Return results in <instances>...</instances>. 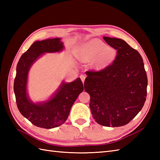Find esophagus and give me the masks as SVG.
Instances as JSON below:
<instances>
[{"label":"esophagus","mask_w":160,"mask_h":160,"mask_svg":"<svg viewBox=\"0 0 160 160\" xmlns=\"http://www.w3.org/2000/svg\"><path fill=\"white\" fill-rule=\"evenodd\" d=\"M81 80H82V82L84 83V80H85V76H84V75H81V76H80Z\"/></svg>","instance_id":"esophagus-1"}]
</instances>
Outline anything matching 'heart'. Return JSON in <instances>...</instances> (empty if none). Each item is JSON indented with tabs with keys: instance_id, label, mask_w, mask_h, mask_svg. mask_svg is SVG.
I'll use <instances>...</instances> for the list:
<instances>
[{
	"instance_id": "1",
	"label": "heart",
	"mask_w": 160,
	"mask_h": 160,
	"mask_svg": "<svg viewBox=\"0 0 160 160\" xmlns=\"http://www.w3.org/2000/svg\"><path fill=\"white\" fill-rule=\"evenodd\" d=\"M80 53L85 60H94L97 57L94 66L97 69H102L109 65L115 59L117 51L108 47L100 40L93 39L81 47Z\"/></svg>"
}]
</instances>
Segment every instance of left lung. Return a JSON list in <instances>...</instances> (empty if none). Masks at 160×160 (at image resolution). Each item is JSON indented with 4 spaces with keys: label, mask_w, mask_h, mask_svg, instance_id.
Returning <instances> with one entry per match:
<instances>
[{
    "label": "left lung",
    "mask_w": 160,
    "mask_h": 160,
    "mask_svg": "<svg viewBox=\"0 0 160 160\" xmlns=\"http://www.w3.org/2000/svg\"><path fill=\"white\" fill-rule=\"evenodd\" d=\"M117 50L110 65L99 71H87L84 84L89 107L96 122L104 127L127 124L141 111L147 93V76L137 50L119 38L103 37Z\"/></svg>",
    "instance_id": "8db88e82"
}]
</instances>
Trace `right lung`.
<instances>
[{
	"mask_svg": "<svg viewBox=\"0 0 160 160\" xmlns=\"http://www.w3.org/2000/svg\"><path fill=\"white\" fill-rule=\"evenodd\" d=\"M63 48L59 38L36 41L22 54L17 64L13 83L17 107L20 113L36 127L53 128L64 123L71 107L84 90L78 78L72 82H62L53 96L46 102L33 103L28 98L27 84L30 67L43 53L61 52Z\"/></svg>",
	"mask_w": 160,
	"mask_h": 160,
	"instance_id": "add662e5",
	"label": "right lung"
}]
</instances>
